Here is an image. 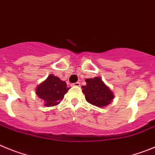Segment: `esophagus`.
Segmentation results:
<instances>
[{"mask_svg":"<svg viewBox=\"0 0 155 155\" xmlns=\"http://www.w3.org/2000/svg\"><path fill=\"white\" fill-rule=\"evenodd\" d=\"M72 86H75V87H79V86H80V83H72V85H71Z\"/></svg>","mask_w":155,"mask_h":155,"instance_id":"esophagus-1","label":"esophagus"}]
</instances>
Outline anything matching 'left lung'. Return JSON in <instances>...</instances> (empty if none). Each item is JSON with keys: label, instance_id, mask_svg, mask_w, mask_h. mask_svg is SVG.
I'll return each mask as SVG.
<instances>
[{"label": "left lung", "instance_id": "left-lung-1", "mask_svg": "<svg viewBox=\"0 0 155 155\" xmlns=\"http://www.w3.org/2000/svg\"><path fill=\"white\" fill-rule=\"evenodd\" d=\"M86 85L82 86L88 103L99 107H106L114 99V95L100 77L86 79Z\"/></svg>", "mask_w": 155, "mask_h": 155}]
</instances>
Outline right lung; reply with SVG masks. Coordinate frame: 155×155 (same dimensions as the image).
<instances>
[{
    "mask_svg": "<svg viewBox=\"0 0 155 155\" xmlns=\"http://www.w3.org/2000/svg\"><path fill=\"white\" fill-rule=\"evenodd\" d=\"M69 89L65 82L50 74L44 82L37 86L36 94L44 100L45 107H53L59 104Z\"/></svg>",
    "mask_w": 155,
    "mask_h": 155,
    "instance_id": "add662e5",
    "label": "right lung"
}]
</instances>
